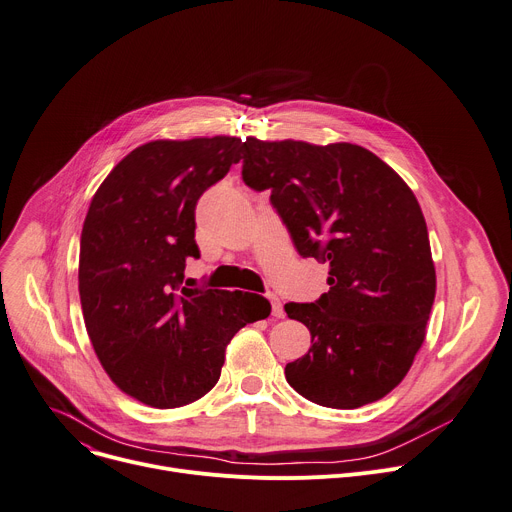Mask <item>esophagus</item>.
<instances>
[{"mask_svg":"<svg viewBox=\"0 0 512 512\" xmlns=\"http://www.w3.org/2000/svg\"><path fill=\"white\" fill-rule=\"evenodd\" d=\"M269 302H271V314L275 316V318H284V306H282V302H280V298H277L275 294H269Z\"/></svg>","mask_w":512,"mask_h":512,"instance_id":"esophagus-1","label":"esophagus"}]
</instances>
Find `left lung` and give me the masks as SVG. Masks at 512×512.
Masks as SVG:
<instances>
[{"label":"left lung","mask_w":512,"mask_h":512,"mask_svg":"<svg viewBox=\"0 0 512 512\" xmlns=\"http://www.w3.org/2000/svg\"><path fill=\"white\" fill-rule=\"evenodd\" d=\"M243 181L271 192L302 257L329 263L331 286L286 304L312 345L286 365L288 384L320 406L359 408L392 392L427 333L437 275L421 206L371 151L304 141L243 143Z\"/></svg>","instance_id":"8db88e82"}]
</instances>
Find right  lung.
Segmentation results:
<instances>
[{
	"mask_svg": "<svg viewBox=\"0 0 512 512\" xmlns=\"http://www.w3.org/2000/svg\"><path fill=\"white\" fill-rule=\"evenodd\" d=\"M237 136L151 141L91 198L79 251L85 329L110 380L153 408L208 394L230 339L271 312L263 296L183 286L198 259L196 204L241 161Z\"/></svg>",
	"mask_w": 512,
	"mask_h": 512,
	"instance_id": "obj_1",
	"label": "right lung"
}]
</instances>
